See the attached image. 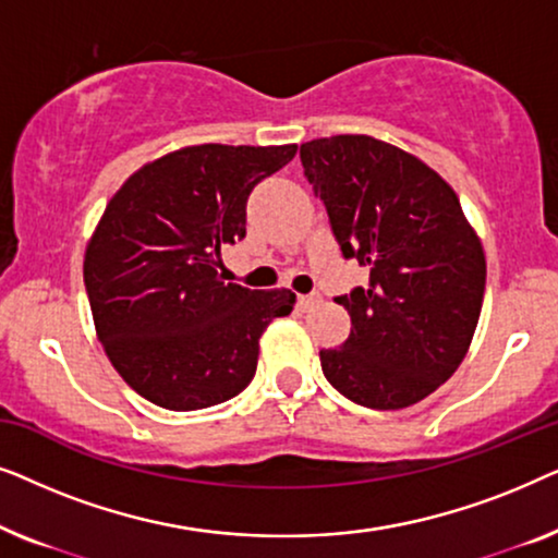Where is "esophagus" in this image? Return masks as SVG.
<instances>
[{"label": "esophagus", "instance_id": "esophagus-1", "mask_svg": "<svg viewBox=\"0 0 558 558\" xmlns=\"http://www.w3.org/2000/svg\"><path fill=\"white\" fill-rule=\"evenodd\" d=\"M319 302L317 294H296V307H300L302 312L315 307V304Z\"/></svg>", "mask_w": 558, "mask_h": 558}]
</instances>
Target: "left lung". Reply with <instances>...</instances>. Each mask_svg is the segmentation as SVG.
<instances>
[{"label": "left lung", "mask_w": 558, "mask_h": 558, "mask_svg": "<svg viewBox=\"0 0 558 558\" xmlns=\"http://www.w3.org/2000/svg\"><path fill=\"white\" fill-rule=\"evenodd\" d=\"M304 178L368 287L335 296L350 315L325 378L368 409H403L445 384L468 353L485 294L483 243L454 190L393 144L340 134L302 144Z\"/></svg>", "instance_id": "1"}]
</instances>
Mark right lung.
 Segmentation results:
<instances>
[{"instance_id": "obj_1", "label": "right lung", "mask_w": 558, "mask_h": 558, "mask_svg": "<svg viewBox=\"0 0 558 558\" xmlns=\"http://www.w3.org/2000/svg\"><path fill=\"white\" fill-rule=\"evenodd\" d=\"M294 155L296 144L185 147L144 165L106 205L83 281L106 355L147 401L208 409L254 378L258 338L294 294L223 281L220 251L246 235L251 190Z\"/></svg>"}]
</instances>
